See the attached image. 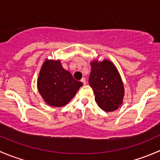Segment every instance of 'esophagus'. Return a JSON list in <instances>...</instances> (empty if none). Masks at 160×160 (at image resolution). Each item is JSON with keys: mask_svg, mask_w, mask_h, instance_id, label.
I'll use <instances>...</instances> for the list:
<instances>
[{"mask_svg": "<svg viewBox=\"0 0 160 160\" xmlns=\"http://www.w3.org/2000/svg\"><path fill=\"white\" fill-rule=\"evenodd\" d=\"M81 82H82V83H83V85L86 84V83H87V81H86V80H85V78H83V79H82V80H81Z\"/></svg>", "mask_w": 160, "mask_h": 160, "instance_id": "1", "label": "esophagus"}]
</instances>
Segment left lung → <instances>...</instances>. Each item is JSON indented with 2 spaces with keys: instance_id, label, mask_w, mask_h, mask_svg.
Returning a JSON list of instances; mask_svg holds the SVG:
<instances>
[{
  "instance_id": "obj_1",
  "label": "left lung",
  "mask_w": 160,
  "mask_h": 160,
  "mask_svg": "<svg viewBox=\"0 0 160 160\" xmlns=\"http://www.w3.org/2000/svg\"><path fill=\"white\" fill-rule=\"evenodd\" d=\"M89 83L95 101L106 112L117 110L123 103L125 88L118 70L108 59L91 61Z\"/></svg>"
}]
</instances>
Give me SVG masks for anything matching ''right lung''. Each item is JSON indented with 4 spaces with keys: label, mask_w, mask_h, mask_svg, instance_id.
Segmentation results:
<instances>
[{
    "label": "right lung",
    "mask_w": 160,
    "mask_h": 160,
    "mask_svg": "<svg viewBox=\"0 0 160 160\" xmlns=\"http://www.w3.org/2000/svg\"><path fill=\"white\" fill-rule=\"evenodd\" d=\"M83 83L74 80L64 70L60 60L46 59L38 74L37 86L45 102L52 107H62L75 96Z\"/></svg>",
    "instance_id": "right-lung-1"
}]
</instances>
